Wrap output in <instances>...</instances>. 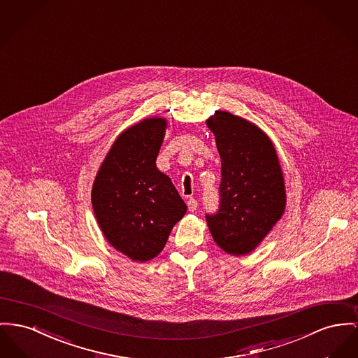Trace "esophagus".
I'll return each instance as SVG.
<instances>
[{"mask_svg": "<svg viewBox=\"0 0 358 358\" xmlns=\"http://www.w3.org/2000/svg\"><path fill=\"white\" fill-rule=\"evenodd\" d=\"M187 208H189V210H190V212H195V210H196V208H198V202H196V199H194V198H189V199H187Z\"/></svg>", "mask_w": 358, "mask_h": 358, "instance_id": "esophagus-1", "label": "esophagus"}]
</instances>
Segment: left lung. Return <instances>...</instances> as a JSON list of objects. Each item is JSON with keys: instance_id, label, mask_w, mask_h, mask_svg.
Instances as JSON below:
<instances>
[{"instance_id": "obj_1", "label": "left lung", "mask_w": 358, "mask_h": 358, "mask_svg": "<svg viewBox=\"0 0 358 358\" xmlns=\"http://www.w3.org/2000/svg\"><path fill=\"white\" fill-rule=\"evenodd\" d=\"M206 124L221 157L220 209L206 215L208 227L222 251L247 255L285 212L282 168L274 143L255 123L215 111Z\"/></svg>"}]
</instances>
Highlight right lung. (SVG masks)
<instances>
[{"label":"right lung","mask_w":358,"mask_h":358,"mask_svg":"<svg viewBox=\"0 0 358 358\" xmlns=\"http://www.w3.org/2000/svg\"><path fill=\"white\" fill-rule=\"evenodd\" d=\"M166 118H145L123 130L106 155L92 186V206L107 241L134 262H148L164 248L187 206L156 159Z\"/></svg>","instance_id":"right-lung-1"}]
</instances>
